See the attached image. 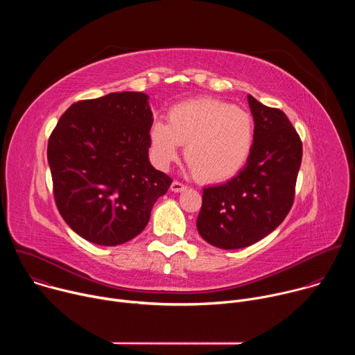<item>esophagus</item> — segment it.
<instances>
[{"label": "esophagus", "mask_w": 355, "mask_h": 355, "mask_svg": "<svg viewBox=\"0 0 355 355\" xmlns=\"http://www.w3.org/2000/svg\"><path fill=\"white\" fill-rule=\"evenodd\" d=\"M170 188H171L173 192H182V191L187 189V185H184V184L180 182V181H174Z\"/></svg>", "instance_id": "34e87169"}]
</instances>
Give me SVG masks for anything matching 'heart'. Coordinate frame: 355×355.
<instances>
[{"label":"heart","mask_w":355,"mask_h":355,"mask_svg":"<svg viewBox=\"0 0 355 355\" xmlns=\"http://www.w3.org/2000/svg\"><path fill=\"white\" fill-rule=\"evenodd\" d=\"M150 144L162 167L174 162L185 144V162L196 178L222 182L245 166L254 146V121L220 99H189L170 110L168 123L153 122Z\"/></svg>","instance_id":"b5f03b06"}]
</instances>
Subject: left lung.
<instances>
[{"mask_svg":"<svg viewBox=\"0 0 355 355\" xmlns=\"http://www.w3.org/2000/svg\"><path fill=\"white\" fill-rule=\"evenodd\" d=\"M254 118V146L240 173L204 188L196 219L209 244L234 250L251 245L277 229L289 214L302 162V141L288 116L248 95Z\"/></svg>","mask_w":355,"mask_h":355,"instance_id":"left-lung-1","label":"left lung"}]
</instances>
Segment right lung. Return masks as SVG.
Masks as SVG:
<instances>
[{
  "label": "right lung",
  "mask_w": 355,
  "mask_h": 355,
  "mask_svg": "<svg viewBox=\"0 0 355 355\" xmlns=\"http://www.w3.org/2000/svg\"><path fill=\"white\" fill-rule=\"evenodd\" d=\"M153 114L143 92L78 101L47 143L58 209L83 239L118 245L148 223L173 180L148 162Z\"/></svg>",
  "instance_id": "obj_1"
}]
</instances>
